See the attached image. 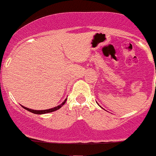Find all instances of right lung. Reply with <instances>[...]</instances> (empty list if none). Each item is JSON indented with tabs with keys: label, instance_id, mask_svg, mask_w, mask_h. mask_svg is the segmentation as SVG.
<instances>
[{
	"label": "right lung",
	"instance_id": "add662e5",
	"mask_svg": "<svg viewBox=\"0 0 156 156\" xmlns=\"http://www.w3.org/2000/svg\"><path fill=\"white\" fill-rule=\"evenodd\" d=\"M66 100H67V98L66 99V100L63 101L61 105H59L58 106H56V107H55V108H50V109H46V110H34V109H30V108H26V107H24V106H23V108H25L26 110H27V111L30 112H33V113L34 114H45V113H49V112H55L56 111V110L59 109V108H61L62 106L63 105L66 103Z\"/></svg>",
	"mask_w": 156,
	"mask_h": 156
}]
</instances>
